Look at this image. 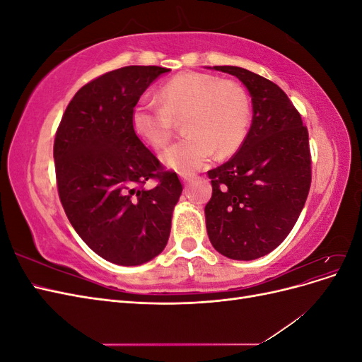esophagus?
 I'll list each match as a JSON object with an SVG mask.
<instances>
[{"instance_id": "obj_1", "label": "esophagus", "mask_w": 362, "mask_h": 362, "mask_svg": "<svg viewBox=\"0 0 362 362\" xmlns=\"http://www.w3.org/2000/svg\"><path fill=\"white\" fill-rule=\"evenodd\" d=\"M194 175L193 173H181V180L182 182H190L193 180Z\"/></svg>"}]
</instances>
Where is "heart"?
<instances>
[{
    "instance_id": "1",
    "label": "heart",
    "mask_w": 362,
    "mask_h": 362,
    "mask_svg": "<svg viewBox=\"0 0 362 362\" xmlns=\"http://www.w3.org/2000/svg\"><path fill=\"white\" fill-rule=\"evenodd\" d=\"M160 105L140 101L131 112L134 133L152 149H163L177 122L187 134L163 154V163L189 172L210 158L231 156L243 145L250 124V101L237 81L204 72L175 75L158 90Z\"/></svg>"
}]
</instances>
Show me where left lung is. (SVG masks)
<instances>
[{
    "mask_svg": "<svg viewBox=\"0 0 362 362\" xmlns=\"http://www.w3.org/2000/svg\"><path fill=\"white\" fill-rule=\"evenodd\" d=\"M214 69L247 87L254 116L243 145L208 170L206 233L222 255L249 261L276 249L298 222L311 187L308 129L278 84L243 68Z\"/></svg>",
    "mask_w": 362,
    "mask_h": 362,
    "instance_id": "1",
    "label": "left lung"
}]
</instances>
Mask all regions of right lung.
<instances>
[{
    "label": "right lung",
    "instance_id": "obj_1",
    "mask_svg": "<svg viewBox=\"0 0 362 362\" xmlns=\"http://www.w3.org/2000/svg\"><path fill=\"white\" fill-rule=\"evenodd\" d=\"M160 66H127L84 84L54 139L59 198L71 225L95 254L139 266L166 247L182 184L164 170L131 125V112ZM158 185L144 189L146 180Z\"/></svg>",
    "mask_w": 362,
    "mask_h": 362
}]
</instances>
